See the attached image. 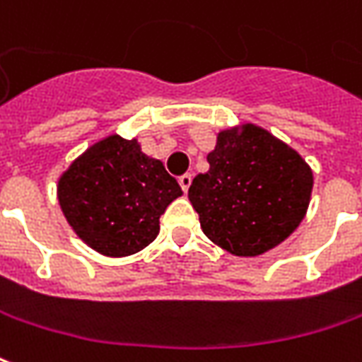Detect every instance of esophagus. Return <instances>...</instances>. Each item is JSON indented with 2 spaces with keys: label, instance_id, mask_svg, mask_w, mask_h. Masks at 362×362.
I'll list each match as a JSON object with an SVG mask.
<instances>
[{
  "label": "esophagus",
  "instance_id": "34e87169",
  "mask_svg": "<svg viewBox=\"0 0 362 362\" xmlns=\"http://www.w3.org/2000/svg\"><path fill=\"white\" fill-rule=\"evenodd\" d=\"M178 182H180V186L184 192H188L189 184H192V174H182L180 178H178Z\"/></svg>",
  "mask_w": 362,
  "mask_h": 362
}]
</instances>
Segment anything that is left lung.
Returning <instances> with one entry per match:
<instances>
[{
  "label": "left lung",
  "instance_id": "obj_1",
  "mask_svg": "<svg viewBox=\"0 0 362 362\" xmlns=\"http://www.w3.org/2000/svg\"><path fill=\"white\" fill-rule=\"evenodd\" d=\"M188 198L207 239L237 257H257L304 219L313 176L302 156L251 123L221 131Z\"/></svg>",
  "mask_w": 362,
  "mask_h": 362
}]
</instances>
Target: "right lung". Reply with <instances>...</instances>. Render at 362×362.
<instances>
[{
  "mask_svg": "<svg viewBox=\"0 0 362 362\" xmlns=\"http://www.w3.org/2000/svg\"><path fill=\"white\" fill-rule=\"evenodd\" d=\"M178 196L182 188L164 164L119 135L90 146L58 180L68 223L107 257H129L155 241L158 219Z\"/></svg>",
  "mask_w": 362,
  "mask_h": 362,
  "instance_id": "obj_1",
  "label": "right lung"
}]
</instances>
